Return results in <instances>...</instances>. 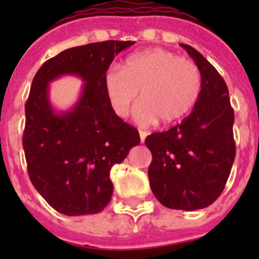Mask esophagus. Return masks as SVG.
Returning <instances> with one entry per match:
<instances>
[{
	"label": "esophagus",
	"mask_w": 259,
	"mask_h": 259,
	"mask_svg": "<svg viewBox=\"0 0 259 259\" xmlns=\"http://www.w3.org/2000/svg\"><path fill=\"white\" fill-rule=\"evenodd\" d=\"M146 137H148V132H145V130H140V138H141V142H145Z\"/></svg>",
	"instance_id": "esophagus-1"
}]
</instances>
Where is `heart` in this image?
Segmentation results:
<instances>
[{
  "instance_id": "obj_1",
  "label": "heart",
  "mask_w": 259,
  "mask_h": 259,
  "mask_svg": "<svg viewBox=\"0 0 259 259\" xmlns=\"http://www.w3.org/2000/svg\"><path fill=\"white\" fill-rule=\"evenodd\" d=\"M105 93L118 117H126L140 99L136 117L141 123H172L195 107L201 91V74L191 60L161 48L130 56L123 70L111 66L106 71Z\"/></svg>"
}]
</instances>
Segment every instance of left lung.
I'll use <instances>...</instances> for the list:
<instances>
[{
    "label": "left lung",
    "instance_id": "8db88e82",
    "mask_svg": "<svg viewBox=\"0 0 259 259\" xmlns=\"http://www.w3.org/2000/svg\"><path fill=\"white\" fill-rule=\"evenodd\" d=\"M201 74L196 105L181 123L145 140L152 152L149 183L162 205L195 211L221 196L235 158L234 110L229 89L200 52L180 44Z\"/></svg>",
    "mask_w": 259,
    "mask_h": 259
}]
</instances>
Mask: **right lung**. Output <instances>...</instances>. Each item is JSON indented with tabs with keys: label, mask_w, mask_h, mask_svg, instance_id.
Masks as SVG:
<instances>
[{
	"label": "right lung",
	"mask_w": 259,
	"mask_h": 259,
	"mask_svg": "<svg viewBox=\"0 0 259 259\" xmlns=\"http://www.w3.org/2000/svg\"><path fill=\"white\" fill-rule=\"evenodd\" d=\"M133 44L109 40L68 48L34 75L22 146L32 184L58 212H101L113 195L110 169L140 144L138 130L110 107L103 84L114 58ZM63 74L79 76L85 84L71 110L58 113L50 105L48 84Z\"/></svg>",
	"instance_id": "add662e5"
}]
</instances>
